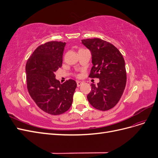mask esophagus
Wrapping results in <instances>:
<instances>
[{"instance_id":"obj_1","label":"esophagus","mask_w":158,"mask_h":158,"mask_svg":"<svg viewBox=\"0 0 158 158\" xmlns=\"http://www.w3.org/2000/svg\"><path fill=\"white\" fill-rule=\"evenodd\" d=\"M76 84H77V86L79 87V86H80L82 84V82H80V81H77V82H76Z\"/></svg>"}]
</instances>
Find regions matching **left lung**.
Listing matches in <instances>:
<instances>
[{"label":"left lung","instance_id":"8db88e82","mask_svg":"<svg viewBox=\"0 0 158 158\" xmlns=\"http://www.w3.org/2000/svg\"><path fill=\"white\" fill-rule=\"evenodd\" d=\"M82 44L92 55L93 66L89 77L98 78V85L94 84L87 98L97 109L107 111L114 107L125 90L127 73L125 60L117 48L98 38L82 40Z\"/></svg>","mask_w":158,"mask_h":158}]
</instances>
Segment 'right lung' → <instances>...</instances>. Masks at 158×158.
I'll list each match as a JSON object with an SVG mask.
<instances>
[{"label": "right lung", "mask_w": 158, "mask_h": 158, "mask_svg": "<svg viewBox=\"0 0 158 158\" xmlns=\"http://www.w3.org/2000/svg\"><path fill=\"white\" fill-rule=\"evenodd\" d=\"M65 42L49 41L39 46L28 59L27 87L31 98L43 111L53 115L70 109L77 86L74 80L61 84L55 73L62 66Z\"/></svg>", "instance_id": "obj_1"}]
</instances>
